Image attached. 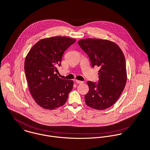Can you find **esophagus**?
Wrapping results in <instances>:
<instances>
[{"mask_svg":"<svg viewBox=\"0 0 150 150\" xmlns=\"http://www.w3.org/2000/svg\"><path fill=\"white\" fill-rule=\"evenodd\" d=\"M75 81H76V82L77 84H82V83H83V81H80V80H76Z\"/></svg>","mask_w":150,"mask_h":150,"instance_id":"esophagus-1","label":"esophagus"}]
</instances>
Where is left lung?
I'll return each mask as SVG.
<instances>
[{
    "label": "left lung",
    "instance_id": "obj_1",
    "mask_svg": "<svg viewBox=\"0 0 150 150\" xmlns=\"http://www.w3.org/2000/svg\"><path fill=\"white\" fill-rule=\"evenodd\" d=\"M78 44L88 56L92 67L100 68L98 83L87 81L89 91L85 96V102L93 109H107L116 102L126 86L123 53L117 44L108 40L87 38L79 41Z\"/></svg>",
    "mask_w": 150,
    "mask_h": 150
}]
</instances>
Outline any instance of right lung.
Here are the masks:
<instances>
[{
  "instance_id": "add662e5",
  "label": "right lung",
  "mask_w": 150,
  "mask_h": 150,
  "mask_svg": "<svg viewBox=\"0 0 150 150\" xmlns=\"http://www.w3.org/2000/svg\"><path fill=\"white\" fill-rule=\"evenodd\" d=\"M76 41L66 37L44 38L29 51L24 71L30 93L42 108L54 109L63 106L73 87V81L60 79L55 72L63 53Z\"/></svg>"
}]
</instances>
